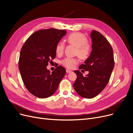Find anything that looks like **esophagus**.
Wrapping results in <instances>:
<instances>
[{"instance_id":"esophagus-1","label":"esophagus","mask_w":133,"mask_h":133,"mask_svg":"<svg viewBox=\"0 0 133 133\" xmlns=\"http://www.w3.org/2000/svg\"><path fill=\"white\" fill-rule=\"evenodd\" d=\"M66 71L67 73H71V72H72V71L71 70H69V69H66Z\"/></svg>"}]
</instances>
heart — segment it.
Returning <instances> with one entry per match:
<instances>
[{
	"label": "heart",
	"mask_w": 133,
	"mask_h": 133,
	"mask_svg": "<svg viewBox=\"0 0 133 133\" xmlns=\"http://www.w3.org/2000/svg\"><path fill=\"white\" fill-rule=\"evenodd\" d=\"M67 41L69 44L76 47V54L80 58L85 59L88 57L91 51V46L88 43V39L84 34L78 32L73 33L67 38ZM64 48V44L59 43L56 46V53L58 54H62ZM78 62L77 59L72 58H66L62 61V64L69 68H73Z\"/></svg>",
	"instance_id": "1"
}]
</instances>
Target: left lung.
I'll return each mask as SVG.
<instances>
[{
	"label": "left lung",
	"instance_id": "left-lung-1",
	"mask_svg": "<svg viewBox=\"0 0 133 133\" xmlns=\"http://www.w3.org/2000/svg\"><path fill=\"white\" fill-rule=\"evenodd\" d=\"M92 51L89 57L79 68L89 73L83 76L79 71H74L77 75L73 87L80 96L91 99L100 94L106 87L114 67L113 50L107 39L98 31L90 34Z\"/></svg>",
	"mask_w": 133,
	"mask_h": 133
}]
</instances>
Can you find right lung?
<instances>
[{"mask_svg":"<svg viewBox=\"0 0 133 133\" xmlns=\"http://www.w3.org/2000/svg\"><path fill=\"white\" fill-rule=\"evenodd\" d=\"M67 31L49 29L33 33L21 49L19 70L27 89L33 95L44 99L52 96L66 74L59 66L51 73L47 66L56 56V46Z\"/></svg>","mask_w":133,"mask_h":133,"instance_id":"1","label":"right lung"}]
</instances>
